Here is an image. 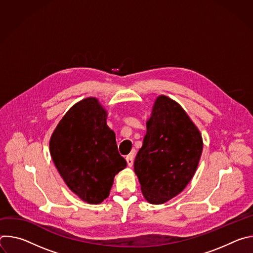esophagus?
<instances>
[{
  "instance_id": "obj_1",
  "label": "esophagus",
  "mask_w": 253,
  "mask_h": 253,
  "mask_svg": "<svg viewBox=\"0 0 253 253\" xmlns=\"http://www.w3.org/2000/svg\"><path fill=\"white\" fill-rule=\"evenodd\" d=\"M126 161H127V164L129 167H131L133 165V162H134V154H130L126 157Z\"/></svg>"
}]
</instances>
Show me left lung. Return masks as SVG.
Returning a JSON list of instances; mask_svg holds the SVG:
<instances>
[{
  "instance_id": "left-lung-1",
  "label": "left lung",
  "mask_w": 253,
  "mask_h": 253,
  "mask_svg": "<svg viewBox=\"0 0 253 253\" xmlns=\"http://www.w3.org/2000/svg\"><path fill=\"white\" fill-rule=\"evenodd\" d=\"M146 125L134 171L146 200L162 204L178 195L192 179L203 142L181 106L166 96L156 99Z\"/></svg>"
}]
</instances>
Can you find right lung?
<instances>
[{"label":"right lung","mask_w":253,"mask_h":253,"mask_svg":"<svg viewBox=\"0 0 253 253\" xmlns=\"http://www.w3.org/2000/svg\"><path fill=\"white\" fill-rule=\"evenodd\" d=\"M106 118L98 100L86 98L65 114L50 140L52 159L67 186L90 204L109 196L115 175L127 165Z\"/></svg>","instance_id":"obj_1"}]
</instances>
